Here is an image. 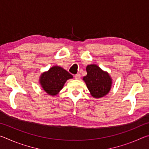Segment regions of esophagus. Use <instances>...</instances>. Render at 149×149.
Here are the masks:
<instances>
[{"label": "esophagus", "instance_id": "esophagus-1", "mask_svg": "<svg viewBox=\"0 0 149 149\" xmlns=\"http://www.w3.org/2000/svg\"><path fill=\"white\" fill-rule=\"evenodd\" d=\"M80 77H81V75H80L79 74H77L74 75V77H75V79H79Z\"/></svg>", "mask_w": 149, "mask_h": 149}]
</instances>
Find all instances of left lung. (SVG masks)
<instances>
[{"mask_svg":"<svg viewBox=\"0 0 149 149\" xmlns=\"http://www.w3.org/2000/svg\"><path fill=\"white\" fill-rule=\"evenodd\" d=\"M87 74L84 81L91 95L95 99H99L107 95L112 88V79L107 72L102 70L96 64L87 65Z\"/></svg>","mask_w":149,"mask_h":149,"instance_id":"8db88e82","label":"left lung"}]
</instances>
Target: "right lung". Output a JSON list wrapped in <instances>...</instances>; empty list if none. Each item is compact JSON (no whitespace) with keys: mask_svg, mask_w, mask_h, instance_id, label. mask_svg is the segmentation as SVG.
<instances>
[{"mask_svg":"<svg viewBox=\"0 0 149 149\" xmlns=\"http://www.w3.org/2000/svg\"><path fill=\"white\" fill-rule=\"evenodd\" d=\"M72 78L73 75L63 68L54 65L40 75L39 84L48 95L56 96L61 91L66 81Z\"/></svg>","mask_w":149,"mask_h":149,"instance_id":"right-lung-1","label":"right lung"}]
</instances>
